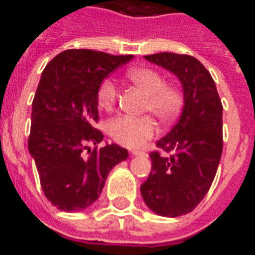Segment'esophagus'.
<instances>
[{
	"instance_id": "34e87169",
	"label": "esophagus",
	"mask_w": 255,
	"mask_h": 255,
	"mask_svg": "<svg viewBox=\"0 0 255 255\" xmlns=\"http://www.w3.org/2000/svg\"><path fill=\"white\" fill-rule=\"evenodd\" d=\"M131 154L132 155H144V151H142V150H131Z\"/></svg>"
}]
</instances>
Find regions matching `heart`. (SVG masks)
Wrapping results in <instances>:
<instances>
[{"instance_id": "b5f03b06", "label": "heart", "mask_w": 255, "mask_h": 255, "mask_svg": "<svg viewBox=\"0 0 255 255\" xmlns=\"http://www.w3.org/2000/svg\"><path fill=\"white\" fill-rule=\"evenodd\" d=\"M127 78L147 94L144 109L152 112L162 123H170L182 107V94L174 85L165 84L163 75L154 69L129 70ZM119 89L112 80H105L99 88L97 100L104 109H112L118 103ZM156 132L155 122L150 116H120L108 123V133L115 142L126 147H139Z\"/></svg>"}]
</instances>
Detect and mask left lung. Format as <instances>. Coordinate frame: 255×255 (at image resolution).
Wrapping results in <instances>:
<instances>
[{
	"label": "left lung",
	"instance_id": "left-lung-1",
	"mask_svg": "<svg viewBox=\"0 0 255 255\" xmlns=\"http://www.w3.org/2000/svg\"><path fill=\"white\" fill-rule=\"evenodd\" d=\"M178 78L184 93L180 120L151 152V173L140 186L144 203L165 218L189 214L209 190L223 150V107L208 70L193 56L173 52L146 55Z\"/></svg>",
	"mask_w": 255,
	"mask_h": 255
}]
</instances>
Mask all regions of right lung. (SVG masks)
<instances>
[{
	"mask_svg": "<svg viewBox=\"0 0 255 255\" xmlns=\"http://www.w3.org/2000/svg\"><path fill=\"white\" fill-rule=\"evenodd\" d=\"M132 55L93 50L60 52L43 70L32 103L28 150L51 204L65 212L89 208L99 199L109 171L128 158L119 144L90 150L103 140L93 127L99 119L97 93L111 73ZM88 150V155L83 151Z\"/></svg>",
	"mask_w": 255,
	"mask_h": 255,
	"instance_id": "right-lung-1",
	"label": "right lung"
}]
</instances>
